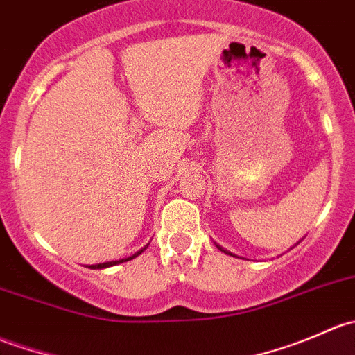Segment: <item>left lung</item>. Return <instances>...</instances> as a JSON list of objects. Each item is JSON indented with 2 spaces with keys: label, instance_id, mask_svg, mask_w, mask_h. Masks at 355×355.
Returning a JSON list of instances; mask_svg holds the SVG:
<instances>
[{
  "label": "left lung",
  "instance_id": "obj_1",
  "mask_svg": "<svg viewBox=\"0 0 355 355\" xmlns=\"http://www.w3.org/2000/svg\"><path fill=\"white\" fill-rule=\"evenodd\" d=\"M297 244H299V242H297ZM216 247H218V249H220V250H223L225 254H230V256H234V254H232V252H228V250H227V249H223V247H221V245H218V244H216ZM234 257H237V256H234Z\"/></svg>",
  "mask_w": 355,
  "mask_h": 355
}]
</instances>
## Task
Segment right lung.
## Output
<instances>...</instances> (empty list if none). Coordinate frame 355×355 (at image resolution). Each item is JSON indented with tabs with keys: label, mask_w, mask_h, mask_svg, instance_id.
Wrapping results in <instances>:
<instances>
[{
	"label": "right lung",
	"mask_w": 355,
	"mask_h": 355,
	"mask_svg": "<svg viewBox=\"0 0 355 355\" xmlns=\"http://www.w3.org/2000/svg\"><path fill=\"white\" fill-rule=\"evenodd\" d=\"M149 245V244H148ZM148 245H144L142 247L141 250H137V252L135 254H132V256H128V257H123V259H118V261H106V263H99V264H91V270H103V268H110V266H114V264H120V263H127V261H130V259H134V257H137V256H141L142 252H144L146 249H148Z\"/></svg>",
	"instance_id": "obj_1"
}]
</instances>
